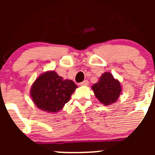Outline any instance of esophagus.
<instances>
[{"label":"esophagus","mask_w":155,"mask_h":155,"mask_svg":"<svg viewBox=\"0 0 155 155\" xmlns=\"http://www.w3.org/2000/svg\"><path fill=\"white\" fill-rule=\"evenodd\" d=\"M80 85H82V86H87V85H88V81L84 80L83 82H81Z\"/></svg>","instance_id":"obj_1"}]
</instances>
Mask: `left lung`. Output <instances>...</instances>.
I'll list each match as a JSON object with an SVG mask.
<instances>
[{"label": "left lung", "mask_w": 155, "mask_h": 155, "mask_svg": "<svg viewBox=\"0 0 155 155\" xmlns=\"http://www.w3.org/2000/svg\"><path fill=\"white\" fill-rule=\"evenodd\" d=\"M91 87L98 101L105 106L116 102L122 90L119 81L109 72L102 74L99 81Z\"/></svg>", "instance_id": "1"}]
</instances>
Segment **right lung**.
<instances>
[{
  "label": "right lung",
  "instance_id": "add662e5",
  "mask_svg": "<svg viewBox=\"0 0 155 155\" xmlns=\"http://www.w3.org/2000/svg\"><path fill=\"white\" fill-rule=\"evenodd\" d=\"M77 85L70 79H63L54 71L43 73L31 88L33 102L41 110L58 112L70 99Z\"/></svg>",
  "mask_w": 155,
  "mask_h": 155
}]
</instances>
